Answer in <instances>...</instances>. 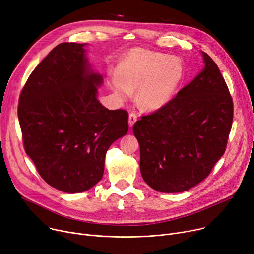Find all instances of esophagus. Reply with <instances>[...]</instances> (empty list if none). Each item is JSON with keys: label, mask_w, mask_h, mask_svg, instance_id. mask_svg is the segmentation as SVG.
<instances>
[{"label": "esophagus", "mask_w": 254, "mask_h": 254, "mask_svg": "<svg viewBox=\"0 0 254 254\" xmlns=\"http://www.w3.org/2000/svg\"><path fill=\"white\" fill-rule=\"evenodd\" d=\"M137 120H138V115H137V113L130 112V113H129V115H128V125H129V127H132V126H133V124L137 122Z\"/></svg>", "instance_id": "esophagus-1"}]
</instances>
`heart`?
Segmentation results:
<instances>
[{
	"label": "heart",
	"mask_w": 254,
	"mask_h": 254,
	"mask_svg": "<svg viewBox=\"0 0 254 254\" xmlns=\"http://www.w3.org/2000/svg\"><path fill=\"white\" fill-rule=\"evenodd\" d=\"M184 77L181 59L142 48L131 50L110 79L113 91L127 98L137 90L141 107L155 110L170 101Z\"/></svg>",
	"instance_id": "b5f03b06"
}]
</instances>
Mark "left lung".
I'll return each mask as SVG.
<instances>
[{
	"instance_id": "8db88e82",
	"label": "left lung",
	"mask_w": 254,
	"mask_h": 254,
	"mask_svg": "<svg viewBox=\"0 0 254 254\" xmlns=\"http://www.w3.org/2000/svg\"><path fill=\"white\" fill-rule=\"evenodd\" d=\"M202 55L204 69L132 127L140 144L142 177L159 192L180 193L194 187L208 177L226 151L233 99L215 62Z\"/></svg>"
}]
</instances>
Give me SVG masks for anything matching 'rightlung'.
<instances>
[{"instance_id": "add662e5", "label": "right lung", "mask_w": 254, "mask_h": 254, "mask_svg": "<svg viewBox=\"0 0 254 254\" xmlns=\"http://www.w3.org/2000/svg\"><path fill=\"white\" fill-rule=\"evenodd\" d=\"M82 47L56 46L19 97L26 154L44 181L65 193L87 191L102 179L108 148L128 130L127 110H109L98 101L102 76L91 70Z\"/></svg>"}]
</instances>
